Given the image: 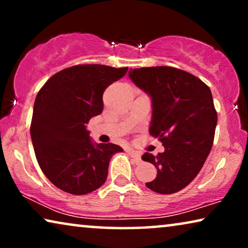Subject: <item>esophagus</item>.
<instances>
[{
  "label": "esophagus",
  "instance_id": "obj_1",
  "mask_svg": "<svg viewBox=\"0 0 248 248\" xmlns=\"http://www.w3.org/2000/svg\"><path fill=\"white\" fill-rule=\"evenodd\" d=\"M127 154L130 155V157L133 159V160L137 162H140L141 161V155L139 154V152H137V151H133V150H127Z\"/></svg>",
  "mask_w": 248,
  "mask_h": 248
}]
</instances>
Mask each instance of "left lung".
I'll return each mask as SVG.
<instances>
[{
	"label": "left lung",
	"mask_w": 248,
	"mask_h": 248,
	"mask_svg": "<svg viewBox=\"0 0 248 248\" xmlns=\"http://www.w3.org/2000/svg\"><path fill=\"white\" fill-rule=\"evenodd\" d=\"M128 76L151 97L149 132L165 147L157 155H142L157 168V177L145 185L159 194L181 191L196 177L211 151L218 120L211 90L199 78L170 66L134 69Z\"/></svg>",
	"instance_id": "obj_1"
}]
</instances>
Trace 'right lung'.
<instances>
[{"label": "right lung", "mask_w": 248, "mask_h": 248, "mask_svg": "<svg viewBox=\"0 0 248 248\" xmlns=\"http://www.w3.org/2000/svg\"><path fill=\"white\" fill-rule=\"evenodd\" d=\"M127 67L84 64L64 69L37 93L30 135L38 165L56 187L84 195L106 181L120 145L94 143L86 124L104 109L103 93Z\"/></svg>", "instance_id": "add662e5"}]
</instances>
